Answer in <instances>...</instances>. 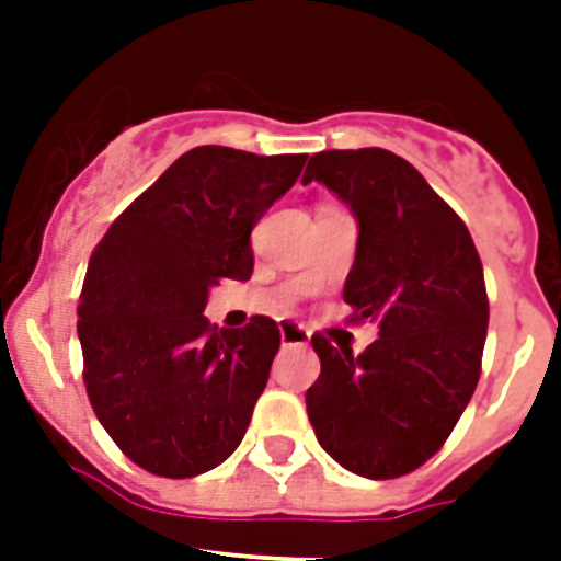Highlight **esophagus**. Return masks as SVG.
Masks as SVG:
<instances>
[{
    "instance_id": "1",
    "label": "esophagus",
    "mask_w": 561,
    "mask_h": 561,
    "mask_svg": "<svg viewBox=\"0 0 561 561\" xmlns=\"http://www.w3.org/2000/svg\"><path fill=\"white\" fill-rule=\"evenodd\" d=\"M279 337L282 346H308V341H311V334H308L306 325L290 323V320H282L279 323Z\"/></svg>"
}]
</instances>
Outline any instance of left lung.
<instances>
[{
  "label": "left lung",
  "instance_id": "obj_1",
  "mask_svg": "<svg viewBox=\"0 0 561 561\" xmlns=\"http://www.w3.org/2000/svg\"><path fill=\"white\" fill-rule=\"evenodd\" d=\"M311 180L358 220L343 299L355 320L378 325V341L352 355L311 337L320 378L306 392L308 419L343 469L401 478L443 448L478 387L489 325L483 264L457 211L396 153H314L302 183Z\"/></svg>",
  "mask_w": 561,
  "mask_h": 561
}]
</instances>
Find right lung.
Segmentation results:
<instances>
[{"instance_id":"obj_1","label":"right lung","mask_w":561,"mask_h":561,"mask_svg":"<svg viewBox=\"0 0 561 561\" xmlns=\"http://www.w3.org/2000/svg\"><path fill=\"white\" fill-rule=\"evenodd\" d=\"M302 165L306 153L192 148L95 247L78 306L83 383L104 431L145 471L194 478L244 439L279 329L253 317L215 332L203 308L218 279H250V232Z\"/></svg>"}]
</instances>
